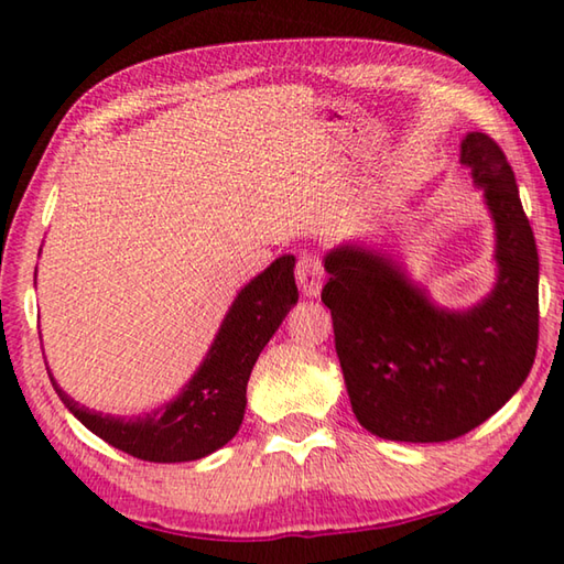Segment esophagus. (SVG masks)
Returning <instances> with one entry per match:
<instances>
[{
    "label": "esophagus",
    "mask_w": 564,
    "mask_h": 564,
    "mask_svg": "<svg viewBox=\"0 0 564 564\" xmlns=\"http://www.w3.org/2000/svg\"><path fill=\"white\" fill-rule=\"evenodd\" d=\"M326 271L316 253H303L299 263H295V281H299L303 295H318Z\"/></svg>",
    "instance_id": "1"
}]
</instances>
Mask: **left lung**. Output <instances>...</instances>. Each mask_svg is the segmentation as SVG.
Wrapping results in <instances>:
<instances>
[{"label": "left lung", "instance_id": "obj_1", "mask_svg": "<svg viewBox=\"0 0 564 564\" xmlns=\"http://www.w3.org/2000/svg\"><path fill=\"white\" fill-rule=\"evenodd\" d=\"M460 161L485 191L498 231L495 291L465 313L441 311L383 256L340 246L326 256L336 352L352 413L378 437L455 441L485 423L528 378L540 333V259L508 156L488 133Z\"/></svg>", "mask_w": 564, "mask_h": 564}]
</instances>
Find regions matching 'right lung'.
<instances>
[{
    "instance_id": "obj_1",
    "label": "right lung",
    "mask_w": 564,
    "mask_h": 564,
    "mask_svg": "<svg viewBox=\"0 0 564 564\" xmlns=\"http://www.w3.org/2000/svg\"><path fill=\"white\" fill-rule=\"evenodd\" d=\"M293 256H281L246 285L224 318L202 368L171 403L139 417L101 415L56 395L94 435L147 463H188L212 455L238 433L246 410V386L265 343L299 301Z\"/></svg>"
}]
</instances>
